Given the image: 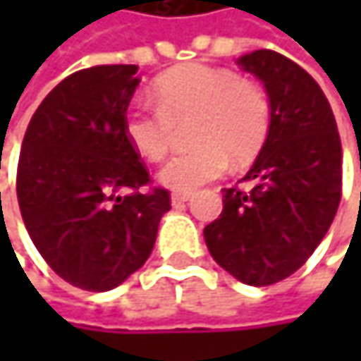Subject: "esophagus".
I'll list each match as a JSON object with an SVG mask.
<instances>
[{
    "mask_svg": "<svg viewBox=\"0 0 361 361\" xmlns=\"http://www.w3.org/2000/svg\"><path fill=\"white\" fill-rule=\"evenodd\" d=\"M190 198H192V192H173V194H171V200H173V204L188 202Z\"/></svg>",
    "mask_w": 361,
    "mask_h": 361,
    "instance_id": "esophagus-1",
    "label": "esophagus"
}]
</instances>
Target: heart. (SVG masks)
<instances>
[{
    "label": "heart",
    "mask_w": 361,
    "mask_h": 361,
    "mask_svg": "<svg viewBox=\"0 0 361 361\" xmlns=\"http://www.w3.org/2000/svg\"><path fill=\"white\" fill-rule=\"evenodd\" d=\"M157 106L133 102L123 114V133L144 159L159 163L173 146L176 131L188 125L190 150L173 157L161 181L192 192L221 178L230 161L249 165L265 146L274 109L265 87L238 73L188 64L161 75L152 85Z\"/></svg>",
    "instance_id": "obj_1"
}]
</instances>
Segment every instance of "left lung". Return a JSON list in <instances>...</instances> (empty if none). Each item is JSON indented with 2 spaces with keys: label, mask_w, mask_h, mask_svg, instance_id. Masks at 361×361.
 I'll use <instances>...</instances> for the list:
<instances>
[{
  "label": "left lung",
  "mask_w": 361,
  "mask_h": 361,
  "mask_svg": "<svg viewBox=\"0 0 361 361\" xmlns=\"http://www.w3.org/2000/svg\"><path fill=\"white\" fill-rule=\"evenodd\" d=\"M238 64L259 77L274 118L247 181L224 188V211L204 228L213 259L236 280L267 286L295 274L326 236L343 188V148L320 85L299 64L257 49Z\"/></svg>",
  "instance_id": "left-lung-1"
}]
</instances>
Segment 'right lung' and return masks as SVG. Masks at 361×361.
<instances>
[{
	"mask_svg": "<svg viewBox=\"0 0 361 361\" xmlns=\"http://www.w3.org/2000/svg\"><path fill=\"white\" fill-rule=\"evenodd\" d=\"M137 83L135 64L77 71L45 96L23 140L16 194L29 236L83 290L104 293L140 269L171 209L123 133Z\"/></svg>",
	"mask_w": 361,
	"mask_h": 361,
	"instance_id": "1",
	"label": "right lung"
}]
</instances>
